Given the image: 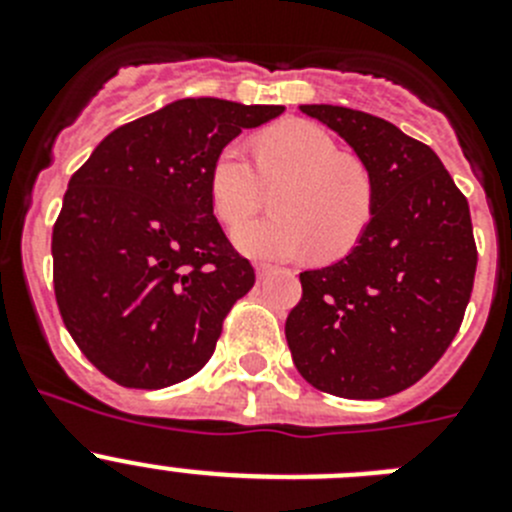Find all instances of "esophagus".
I'll list each match as a JSON object with an SVG mask.
<instances>
[{"label":"esophagus","instance_id":"1","mask_svg":"<svg viewBox=\"0 0 512 512\" xmlns=\"http://www.w3.org/2000/svg\"><path fill=\"white\" fill-rule=\"evenodd\" d=\"M269 271H271V264H256V274H259V277H266Z\"/></svg>","mask_w":512,"mask_h":512}]
</instances>
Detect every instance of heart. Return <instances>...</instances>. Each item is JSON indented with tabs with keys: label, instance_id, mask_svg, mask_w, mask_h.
I'll use <instances>...</instances> for the list:
<instances>
[{
	"label": "heart",
	"instance_id": "b5f03b06",
	"mask_svg": "<svg viewBox=\"0 0 512 512\" xmlns=\"http://www.w3.org/2000/svg\"><path fill=\"white\" fill-rule=\"evenodd\" d=\"M277 215L235 233V243L261 259L312 251L338 261L354 251L374 215V179L359 158L343 156L336 138L307 120H284L256 138V166L238 143L220 148L210 166V200L217 220L238 228L264 205L266 187Z\"/></svg>",
	"mask_w": 512,
	"mask_h": 512
}]
</instances>
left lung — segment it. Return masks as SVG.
<instances>
[{
  "label": "left lung",
  "mask_w": 512,
  "mask_h": 512,
  "mask_svg": "<svg viewBox=\"0 0 512 512\" xmlns=\"http://www.w3.org/2000/svg\"><path fill=\"white\" fill-rule=\"evenodd\" d=\"M374 179V215L346 259L302 271L287 315L297 372L320 392L379 400L413 387L446 354L469 305L477 243L467 197L441 158L382 117L302 104Z\"/></svg>",
  "instance_id": "obj_1"
}]
</instances>
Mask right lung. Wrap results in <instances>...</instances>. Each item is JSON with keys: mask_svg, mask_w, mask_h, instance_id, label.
Listing matches in <instances>:
<instances>
[{"mask_svg": "<svg viewBox=\"0 0 512 512\" xmlns=\"http://www.w3.org/2000/svg\"><path fill=\"white\" fill-rule=\"evenodd\" d=\"M279 104L179 99L112 130L71 176L53 225L63 325L104 377L133 390L210 361L230 307L256 282L212 215L210 166Z\"/></svg>", "mask_w": 512, "mask_h": 512, "instance_id": "add662e5", "label": "right lung"}]
</instances>
